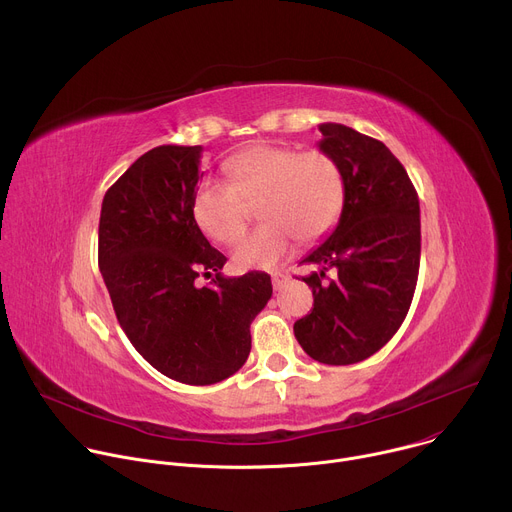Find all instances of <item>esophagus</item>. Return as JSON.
I'll return each instance as SVG.
<instances>
[{
  "label": "esophagus",
  "mask_w": 512,
  "mask_h": 512,
  "mask_svg": "<svg viewBox=\"0 0 512 512\" xmlns=\"http://www.w3.org/2000/svg\"><path fill=\"white\" fill-rule=\"evenodd\" d=\"M271 281H273V289L281 291L289 283V275L281 273V271H275V273H271Z\"/></svg>",
  "instance_id": "esophagus-1"
}]
</instances>
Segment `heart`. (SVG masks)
I'll return each instance as SVG.
<instances>
[{"label": "heart", "instance_id": "1", "mask_svg": "<svg viewBox=\"0 0 512 512\" xmlns=\"http://www.w3.org/2000/svg\"><path fill=\"white\" fill-rule=\"evenodd\" d=\"M227 182L204 180L192 196L198 229L231 245L245 231L251 208L259 202L265 223L245 235L233 261L241 269L273 267L294 247L296 239L318 241L328 235L344 208V176L324 150L291 148L283 143H257L225 162Z\"/></svg>", "mask_w": 512, "mask_h": 512}]
</instances>
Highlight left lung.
I'll use <instances>...</instances> for the list:
<instances>
[{
  "label": "left lung",
  "mask_w": 512,
  "mask_h": 512,
  "mask_svg": "<svg viewBox=\"0 0 512 512\" xmlns=\"http://www.w3.org/2000/svg\"><path fill=\"white\" fill-rule=\"evenodd\" d=\"M320 150L344 176L332 235L302 263L314 308L294 324L300 346L324 364H354L381 350L403 324L421 255L419 198L387 145L352 127L322 123ZM332 268L337 275L328 278Z\"/></svg>",
  "instance_id": "obj_1"
}]
</instances>
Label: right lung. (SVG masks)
Segmentation results:
<instances>
[{
    "label": "right lung",
    "mask_w": 512,
    "mask_h": 512,
    "mask_svg": "<svg viewBox=\"0 0 512 512\" xmlns=\"http://www.w3.org/2000/svg\"><path fill=\"white\" fill-rule=\"evenodd\" d=\"M200 145H160L107 190L99 221V269L115 316L135 350L162 375L212 385L251 352V322L271 298V277L221 273L192 216ZM215 273L212 286L193 281Z\"/></svg>",
    "instance_id": "right-lung-1"
}]
</instances>
